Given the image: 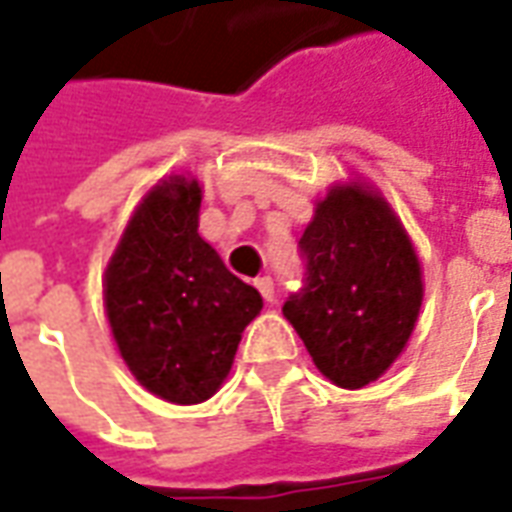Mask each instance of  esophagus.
<instances>
[{"label": "esophagus", "mask_w": 512, "mask_h": 512, "mask_svg": "<svg viewBox=\"0 0 512 512\" xmlns=\"http://www.w3.org/2000/svg\"><path fill=\"white\" fill-rule=\"evenodd\" d=\"M256 289L262 292L264 300H273V297H275V284H273V278H270V275H264V278H256Z\"/></svg>", "instance_id": "1"}]
</instances>
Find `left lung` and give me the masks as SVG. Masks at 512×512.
I'll return each instance as SVG.
<instances>
[{
	"mask_svg": "<svg viewBox=\"0 0 512 512\" xmlns=\"http://www.w3.org/2000/svg\"><path fill=\"white\" fill-rule=\"evenodd\" d=\"M297 245L306 278L284 317L325 378L364 389L405 350L422 308L411 237L380 192L350 181L317 204Z\"/></svg>",
	"mask_w": 512,
	"mask_h": 512,
	"instance_id": "obj_1",
	"label": "left lung"
}]
</instances>
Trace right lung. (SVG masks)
Returning <instances> with one entry per match:
<instances>
[{"label":"right lung","instance_id":"obj_1","mask_svg":"<svg viewBox=\"0 0 512 512\" xmlns=\"http://www.w3.org/2000/svg\"><path fill=\"white\" fill-rule=\"evenodd\" d=\"M201 184L159 181L134 209L104 273V308L121 358L151 394L209 400L231 372L262 295L228 273L198 234Z\"/></svg>","mask_w":512,"mask_h":512}]
</instances>
